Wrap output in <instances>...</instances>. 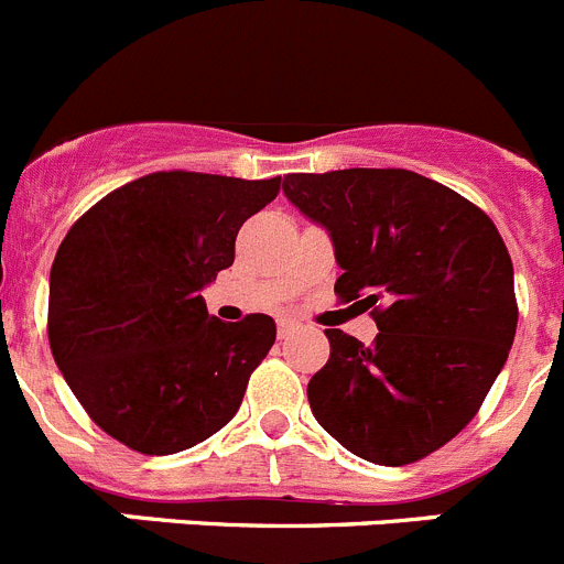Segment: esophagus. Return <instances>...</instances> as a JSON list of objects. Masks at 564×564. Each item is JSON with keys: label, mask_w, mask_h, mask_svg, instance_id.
<instances>
[{"label": "esophagus", "mask_w": 564, "mask_h": 564, "mask_svg": "<svg viewBox=\"0 0 564 564\" xmlns=\"http://www.w3.org/2000/svg\"><path fill=\"white\" fill-rule=\"evenodd\" d=\"M279 338H288V335H293L299 329V322H293V318H279Z\"/></svg>", "instance_id": "34e87169"}]
</instances>
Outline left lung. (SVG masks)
<instances>
[{"label": "left lung", "mask_w": 564, "mask_h": 564, "mask_svg": "<svg viewBox=\"0 0 564 564\" xmlns=\"http://www.w3.org/2000/svg\"><path fill=\"white\" fill-rule=\"evenodd\" d=\"M288 200L327 229L335 293L371 310L364 346L327 329L307 383L318 425L371 464L402 467L467 427L509 358L518 302L503 237L475 204L411 170L285 175Z\"/></svg>", "instance_id": "left-lung-1"}]
</instances>
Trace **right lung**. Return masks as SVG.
<instances>
[{"mask_svg": "<svg viewBox=\"0 0 564 564\" xmlns=\"http://www.w3.org/2000/svg\"><path fill=\"white\" fill-rule=\"evenodd\" d=\"M268 181L151 173L91 206L50 271V346L91 420L144 456L187 451L240 408L276 340L271 316L226 324L200 296L279 193Z\"/></svg>", "mask_w": 564, "mask_h": 564, "instance_id": "1", "label": "right lung"}]
</instances>
